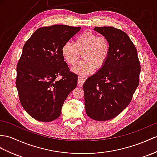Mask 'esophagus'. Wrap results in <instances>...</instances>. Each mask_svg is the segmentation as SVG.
Listing matches in <instances>:
<instances>
[{"label":"esophagus","mask_w":157,"mask_h":157,"mask_svg":"<svg viewBox=\"0 0 157 157\" xmlns=\"http://www.w3.org/2000/svg\"><path fill=\"white\" fill-rule=\"evenodd\" d=\"M85 80H86L85 76H82V75L78 76V85L80 86H82V85H83V83L85 82Z\"/></svg>","instance_id":"obj_1"}]
</instances>
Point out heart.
<instances>
[{
	"label": "heart",
	"mask_w": 157,
	"mask_h": 157,
	"mask_svg": "<svg viewBox=\"0 0 157 157\" xmlns=\"http://www.w3.org/2000/svg\"><path fill=\"white\" fill-rule=\"evenodd\" d=\"M110 44L106 37L86 31L75 38L74 43L68 41L61 49L64 59L70 65L74 66L81 58L83 60L73 68L78 74L89 75L106 63L110 55Z\"/></svg>",
	"instance_id": "b5f03b06"
}]
</instances>
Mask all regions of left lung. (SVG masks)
Masks as SVG:
<instances>
[{"label":"left lung","instance_id":"obj_1","mask_svg":"<svg viewBox=\"0 0 157 157\" xmlns=\"http://www.w3.org/2000/svg\"><path fill=\"white\" fill-rule=\"evenodd\" d=\"M110 42L106 63L83 85L86 113L95 121L116 117L131 102L139 84L140 64L135 44L123 30L95 27Z\"/></svg>","mask_w":157,"mask_h":157}]
</instances>
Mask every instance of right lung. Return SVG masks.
<instances>
[{
  "label": "right lung",
  "instance_id": "add662e5",
  "mask_svg": "<svg viewBox=\"0 0 157 157\" xmlns=\"http://www.w3.org/2000/svg\"><path fill=\"white\" fill-rule=\"evenodd\" d=\"M81 27L56 25L37 29L26 42L17 67L16 86L30 117L51 122L60 115L64 101L77 85L61 53L63 44ZM62 77L59 81L56 78Z\"/></svg>",
  "mask_w": 157,
  "mask_h": 157
}]
</instances>
